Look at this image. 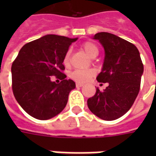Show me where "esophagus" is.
<instances>
[{
	"instance_id": "34e87169",
	"label": "esophagus",
	"mask_w": 156,
	"mask_h": 156,
	"mask_svg": "<svg viewBox=\"0 0 156 156\" xmlns=\"http://www.w3.org/2000/svg\"><path fill=\"white\" fill-rule=\"evenodd\" d=\"M76 86H77V87H83V84L81 83H76Z\"/></svg>"
}]
</instances>
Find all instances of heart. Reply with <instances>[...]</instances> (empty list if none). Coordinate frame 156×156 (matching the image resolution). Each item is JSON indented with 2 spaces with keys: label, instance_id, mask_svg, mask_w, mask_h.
Here are the masks:
<instances>
[{
  "label": "heart",
  "instance_id": "obj_1",
  "mask_svg": "<svg viewBox=\"0 0 156 156\" xmlns=\"http://www.w3.org/2000/svg\"><path fill=\"white\" fill-rule=\"evenodd\" d=\"M82 48L90 58H94L98 56V47L96 46L95 43L92 42V41H88L83 42L82 44ZM70 54H71V51H70V50H68L67 52L64 54L63 58H62V62L66 67H68L70 65ZM94 74L95 72L93 69H78V70L72 72L70 77L76 82L85 83V82L89 80Z\"/></svg>",
  "mask_w": 156,
  "mask_h": 156
}]
</instances>
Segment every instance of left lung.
I'll use <instances>...</instances> for the list:
<instances>
[{
    "label": "left lung",
    "mask_w": 156,
    "mask_h": 156,
    "mask_svg": "<svg viewBox=\"0 0 156 156\" xmlns=\"http://www.w3.org/2000/svg\"><path fill=\"white\" fill-rule=\"evenodd\" d=\"M94 39L105 48V61L99 83H108L104 91L96 89L88 99L90 111L104 120H115L126 114L132 107L140 88L144 65L140 51L133 43L119 37L98 32Z\"/></svg>",
    "instance_id": "obj_1"
}]
</instances>
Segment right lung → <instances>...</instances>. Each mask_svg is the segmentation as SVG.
Instances as JSON below:
<instances>
[{"label": "right lung", "mask_w": 156, "mask_h": 156, "mask_svg": "<svg viewBox=\"0 0 156 156\" xmlns=\"http://www.w3.org/2000/svg\"><path fill=\"white\" fill-rule=\"evenodd\" d=\"M78 38L46 35L25 44L12 65V91L29 115L46 120L60 114L75 83L66 79L62 58ZM62 81L56 84L51 76Z\"/></svg>", "instance_id": "1"}]
</instances>
